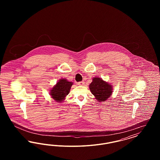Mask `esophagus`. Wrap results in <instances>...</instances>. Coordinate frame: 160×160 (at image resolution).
I'll return each instance as SVG.
<instances>
[{
    "label": "esophagus",
    "instance_id": "1",
    "mask_svg": "<svg viewBox=\"0 0 160 160\" xmlns=\"http://www.w3.org/2000/svg\"><path fill=\"white\" fill-rule=\"evenodd\" d=\"M84 83L83 82H79L78 83V85H79V86H83V85H84Z\"/></svg>",
    "mask_w": 160,
    "mask_h": 160
}]
</instances>
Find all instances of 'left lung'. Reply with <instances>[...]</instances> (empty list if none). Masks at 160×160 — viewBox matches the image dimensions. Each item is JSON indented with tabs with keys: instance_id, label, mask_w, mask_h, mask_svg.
<instances>
[{
	"instance_id": "8db88e82",
	"label": "left lung",
	"mask_w": 160,
	"mask_h": 160,
	"mask_svg": "<svg viewBox=\"0 0 160 160\" xmlns=\"http://www.w3.org/2000/svg\"><path fill=\"white\" fill-rule=\"evenodd\" d=\"M89 89L95 98L99 102L105 101L113 92V88L110 84L104 81L99 77H94L89 84Z\"/></svg>"
}]
</instances>
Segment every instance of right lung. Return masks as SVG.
<instances>
[{"label": "right lung", "mask_w": 160, "mask_h": 160, "mask_svg": "<svg viewBox=\"0 0 160 160\" xmlns=\"http://www.w3.org/2000/svg\"><path fill=\"white\" fill-rule=\"evenodd\" d=\"M73 83L65 78H61L50 91V95L58 102L64 101L67 95H68Z\"/></svg>", "instance_id": "obj_1"}]
</instances>
